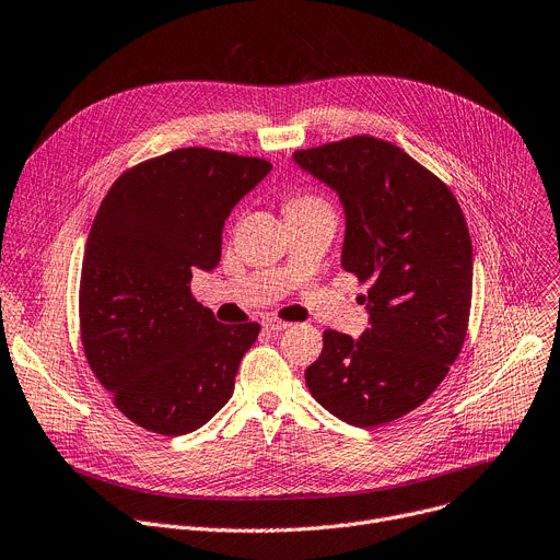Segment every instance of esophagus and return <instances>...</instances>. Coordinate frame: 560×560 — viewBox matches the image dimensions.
I'll return each instance as SVG.
<instances>
[{"label": "esophagus", "instance_id": "1", "mask_svg": "<svg viewBox=\"0 0 560 560\" xmlns=\"http://www.w3.org/2000/svg\"><path fill=\"white\" fill-rule=\"evenodd\" d=\"M265 327H267L269 331H284V329L291 327V323L280 320V318H267V320H265Z\"/></svg>", "mask_w": 560, "mask_h": 560}]
</instances>
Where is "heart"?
<instances>
[{"mask_svg":"<svg viewBox=\"0 0 560 560\" xmlns=\"http://www.w3.org/2000/svg\"><path fill=\"white\" fill-rule=\"evenodd\" d=\"M298 203H312V201H316V199H295Z\"/></svg>","mask_w":560,"mask_h":560,"instance_id":"heart-1","label":"heart"}]
</instances>
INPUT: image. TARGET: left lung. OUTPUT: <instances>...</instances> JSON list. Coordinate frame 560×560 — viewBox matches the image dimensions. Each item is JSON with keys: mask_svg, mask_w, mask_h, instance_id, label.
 Masks as SVG:
<instances>
[{"mask_svg": "<svg viewBox=\"0 0 560 560\" xmlns=\"http://www.w3.org/2000/svg\"><path fill=\"white\" fill-rule=\"evenodd\" d=\"M346 208L340 265L368 282L370 327L327 329L305 381L334 417L359 428L421 406L455 363L468 327L472 246L451 188L401 148L352 137L293 152Z\"/></svg>", "mask_w": 560, "mask_h": 560, "instance_id": "1", "label": "left lung"}]
</instances>
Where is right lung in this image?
<instances>
[{"mask_svg":"<svg viewBox=\"0 0 560 560\" xmlns=\"http://www.w3.org/2000/svg\"><path fill=\"white\" fill-rule=\"evenodd\" d=\"M269 170L255 156L172 150L125 170L96 212L78 295L84 357L114 406L152 433L201 428L260 334L214 320L190 280L218 267L226 218Z\"/></svg>","mask_w":560,"mask_h":560,"instance_id":"1","label":"right lung"}]
</instances>
